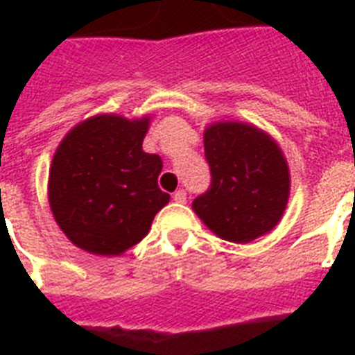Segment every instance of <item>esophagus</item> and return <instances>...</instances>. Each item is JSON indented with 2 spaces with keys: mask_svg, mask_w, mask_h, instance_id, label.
Segmentation results:
<instances>
[{
  "mask_svg": "<svg viewBox=\"0 0 355 355\" xmlns=\"http://www.w3.org/2000/svg\"><path fill=\"white\" fill-rule=\"evenodd\" d=\"M186 199H188V197H186V191H184V189H177V191L173 193V200H175V202H178V205H184V202H186Z\"/></svg>",
  "mask_w": 355,
  "mask_h": 355,
  "instance_id": "esophagus-1",
  "label": "esophagus"
}]
</instances>
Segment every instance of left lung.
<instances>
[{
    "label": "left lung",
    "mask_w": 355,
    "mask_h": 355,
    "mask_svg": "<svg viewBox=\"0 0 355 355\" xmlns=\"http://www.w3.org/2000/svg\"><path fill=\"white\" fill-rule=\"evenodd\" d=\"M210 189L193 200V211L221 239L250 243L280 223L289 200L291 175L276 139L256 125L217 121L205 128Z\"/></svg>",
    "instance_id": "8db88e82"
}]
</instances>
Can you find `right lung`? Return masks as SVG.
Wrapping results in <instances>:
<instances>
[{"instance_id":"1","label":"right lung","mask_w":355,"mask_h":355,"mask_svg":"<svg viewBox=\"0 0 355 355\" xmlns=\"http://www.w3.org/2000/svg\"><path fill=\"white\" fill-rule=\"evenodd\" d=\"M150 116L97 114L75 125L53 155L47 199L75 247L119 256L144 239L169 202L158 188L162 158L141 149Z\"/></svg>"}]
</instances>
